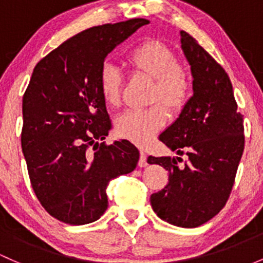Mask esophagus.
<instances>
[{"label":"esophagus","instance_id":"1","mask_svg":"<svg viewBox=\"0 0 263 263\" xmlns=\"http://www.w3.org/2000/svg\"><path fill=\"white\" fill-rule=\"evenodd\" d=\"M138 164H139V166H146V164H148V163H146V154H145V152H143V151H140V158H139V162H138Z\"/></svg>","mask_w":263,"mask_h":263}]
</instances>
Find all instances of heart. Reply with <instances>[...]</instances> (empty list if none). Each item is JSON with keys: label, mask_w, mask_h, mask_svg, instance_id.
I'll list each match as a JSON object with an SVG mask.
<instances>
[{"label": "heart", "mask_w": 263, "mask_h": 263, "mask_svg": "<svg viewBox=\"0 0 263 263\" xmlns=\"http://www.w3.org/2000/svg\"><path fill=\"white\" fill-rule=\"evenodd\" d=\"M125 63L134 74L152 79L148 103L142 110H128L118 118V134L137 144H146L165 126L169 111H180L191 97L188 71L178 64L177 56L159 41L140 44L126 55ZM98 87L106 105L117 108L121 101L123 78L117 67L105 65L98 79ZM156 104H154V103Z\"/></svg>", "instance_id": "obj_1"}]
</instances>
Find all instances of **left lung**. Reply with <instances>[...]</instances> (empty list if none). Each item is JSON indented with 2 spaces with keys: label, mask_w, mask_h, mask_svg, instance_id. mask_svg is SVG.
I'll return each mask as SVG.
<instances>
[{
  "label": "left lung",
  "mask_w": 263,
  "mask_h": 263,
  "mask_svg": "<svg viewBox=\"0 0 263 263\" xmlns=\"http://www.w3.org/2000/svg\"><path fill=\"white\" fill-rule=\"evenodd\" d=\"M180 36L193 75V97L159 140L188 160L179 168L182 158L149 155V164L169 173L168 184L152 194L151 203L163 221L194 228L227 203L245 149V128L227 72L188 32L180 31Z\"/></svg>",
  "instance_id": "left-lung-1"
}]
</instances>
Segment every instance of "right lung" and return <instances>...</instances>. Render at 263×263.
I'll return each mask as SVG.
<instances>
[{
  "label": "right lung",
  "instance_id": "obj_1",
  "mask_svg": "<svg viewBox=\"0 0 263 263\" xmlns=\"http://www.w3.org/2000/svg\"><path fill=\"white\" fill-rule=\"evenodd\" d=\"M148 24L133 18L90 27L33 69L22 99V152L36 197L60 222L80 226L100 218L110 180L138 164L139 152L128 140L99 143L111 121L98 79L106 55Z\"/></svg>",
  "mask_w": 263,
  "mask_h": 263
}]
</instances>
